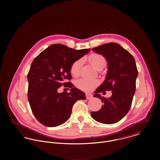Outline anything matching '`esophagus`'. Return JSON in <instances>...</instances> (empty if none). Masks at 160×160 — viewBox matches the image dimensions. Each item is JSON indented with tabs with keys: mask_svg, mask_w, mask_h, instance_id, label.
<instances>
[{
	"mask_svg": "<svg viewBox=\"0 0 160 160\" xmlns=\"http://www.w3.org/2000/svg\"><path fill=\"white\" fill-rule=\"evenodd\" d=\"M86 99L89 100V99L92 98L93 95H92L91 93H86Z\"/></svg>",
	"mask_w": 160,
	"mask_h": 160,
	"instance_id": "1",
	"label": "esophagus"
}]
</instances>
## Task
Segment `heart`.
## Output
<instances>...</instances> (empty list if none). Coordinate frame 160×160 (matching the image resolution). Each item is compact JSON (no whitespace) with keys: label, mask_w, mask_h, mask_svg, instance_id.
I'll list each match as a JSON object with an SVG mask.
<instances>
[{"label":"heart","mask_w":160,"mask_h":160,"mask_svg":"<svg viewBox=\"0 0 160 160\" xmlns=\"http://www.w3.org/2000/svg\"><path fill=\"white\" fill-rule=\"evenodd\" d=\"M89 62L91 63L92 65L95 69L98 71L102 70L104 68L107 64V60L105 58L98 53H92L88 57ZM83 63V59L79 58L76 60L71 66L70 72L71 74L76 77L78 76L81 71V69ZM99 84V81L97 79H87L85 78H81L76 81V87L84 91H91L94 89Z\"/></svg>","instance_id":"1"}]
</instances>
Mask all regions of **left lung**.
Wrapping results in <instances>:
<instances>
[{
    "label": "left lung",
    "mask_w": 160,
    "mask_h": 160,
    "mask_svg": "<svg viewBox=\"0 0 160 160\" xmlns=\"http://www.w3.org/2000/svg\"><path fill=\"white\" fill-rule=\"evenodd\" d=\"M92 50L105 58L108 69L105 81L93 95L101 100L103 106L91 115L99 122L114 124L123 118L131 107L138 75L135 59L128 50L114 42L94 47ZM106 90L112 91V97L108 99L99 94Z\"/></svg>",
    "instance_id": "1"
}]
</instances>
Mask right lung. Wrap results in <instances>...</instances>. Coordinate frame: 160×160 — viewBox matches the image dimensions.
Listing matches in <instances>:
<instances>
[{
	"instance_id": "right-lung-1",
	"label": "right lung",
	"mask_w": 160,
	"mask_h": 160,
	"mask_svg": "<svg viewBox=\"0 0 160 160\" xmlns=\"http://www.w3.org/2000/svg\"><path fill=\"white\" fill-rule=\"evenodd\" d=\"M89 50L52 44L34 59L28 74V98L32 113L43 125L56 127L63 124L70 118L74 103L86 99L84 92L64 81L71 79L70 68L73 62ZM63 85L71 88L69 93L58 92Z\"/></svg>"
}]
</instances>
